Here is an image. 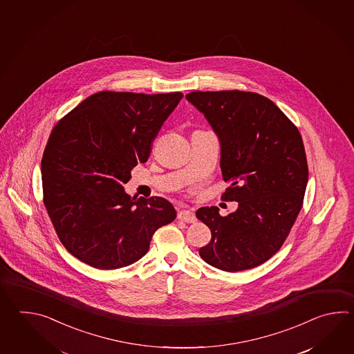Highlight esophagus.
I'll return each instance as SVG.
<instances>
[{
  "label": "esophagus",
  "mask_w": 354,
  "mask_h": 354,
  "mask_svg": "<svg viewBox=\"0 0 354 354\" xmlns=\"http://www.w3.org/2000/svg\"><path fill=\"white\" fill-rule=\"evenodd\" d=\"M177 218H180V221L185 223H195L196 216L192 211L189 210H180L177 215Z\"/></svg>",
  "instance_id": "obj_1"
}]
</instances>
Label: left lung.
Wrapping results in <instances>:
<instances>
[{"instance_id":"1","label":"left lung","mask_w":354,"mask_h":354,"mask_svg":"<svg viewBox=\"0 0 354 354\" xmlns=\"http://www.w3.org/2000/svg\"><path fill=\"white\" fill-rule=\"evenodd\" d=\"M186 98L218 136L223 178L232 182L221 200L239 203L226 216L215 206L197 210L211 230L198 253L223 271L254 268L279 252L302 207L308 168L300 131L256 92L195 91Z\"/></svg>"}]
</instances>
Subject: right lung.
<instances>
[{
	"mask_svg": "<svg viewBox=\"0 0 354 354\" xmlns=\"http://www.w3.org/2000/svg\"><path fill=\"white\" fill-rule=\"evenodd\" d=\"M182 92L101 91L54 127L41 158L43 203L68 252L98 270L139 261L176 210L166 198H136L124 185L145 163Z\"/></svg>",
	"mask_w": 354,
	"mask_h": 354,
	"instance_id": "add662e5",
	"label": "right lung"
}]
</instances>
